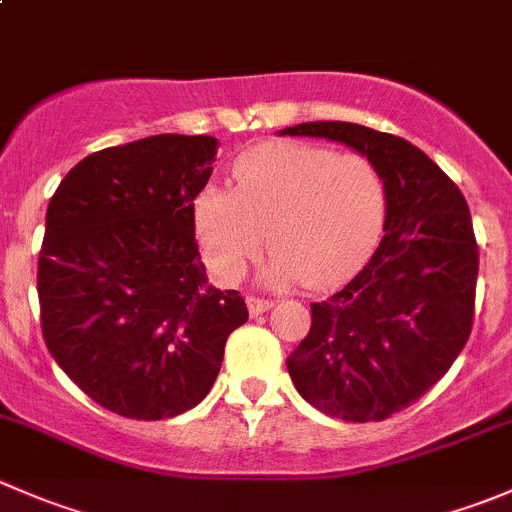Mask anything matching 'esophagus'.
<instances>
[{"instance_id": "obj_1", "label": "esophagus", "mask_w": 512, "mask_h": 512, "mask_svg": "<svg viewBox=\"0 0 512 512\" xmlns=\"http://www.w3.org/2000/svg\"><path fill=\"white\" fill-rule=\"evenodd\" d=\"M272 307V299H260V297H247V309H250L252 317L267 312Z\"/></svg>"}]
</instances>
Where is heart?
Segmentation results:
<instances>
[{
	"label": "heart",
	"mask_w": 512,
	"mask_h": 512,
	"mask_svg": "<svg viewBox=\"0 0 512 512\" xmlns=\"http://www.w3.org/2000/svg\"><path fill=\"white\" fill-rule=\"evenodd\" d=\"M386 200L384 173L361 153L267 143L237 160L232 193L210 185L198 195L195 230L223 282L245 275L267 237L275 250L262 265L265 282L324 289L366 260L384 227Z\"/></svg>",
	"instance_id": "obj_1"
}]
</instances>
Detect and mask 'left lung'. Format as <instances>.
<instances>
[{
	"label": "left lung",
	"instance_id": "obj_1",
	"mask_svg": "<svg viewBox=\"0 0 512 512\" xmlns=\"http://www.w3.org/2000/svg\"><path fill=\"white\" fill-rule=\"evenodd\" d=\"M280 136L342 143L384 173V237L364 270L324 302L287 356L304 401L344 421H381L421 399L456 361L473 327L478 245L466 198L421 148L347 121Z\"/></svg>",
	"mask_w": 512,
	"mask_h": 512
}]
</instances>
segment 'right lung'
Segmentation results:
<instances>
[{
  "label": "right lung",
  "instance_id": "add662e5",
  "mask_svg": "<svg viewBox=\"0 0 512 512\" xmlns=\"http://www.w3.org/2000/svg\"><path fill=\"white\" fill-rule=\"evenodd\" d=\"M218 146L163 133L103 148L49 200L36 277L44 342L118 416L160 421L198 406L247 322L235 289L208 285L195 242L193 200Z\"/></svg>",
  "mask_w": 512,
  "mask_h": 512
}]
</instances>
